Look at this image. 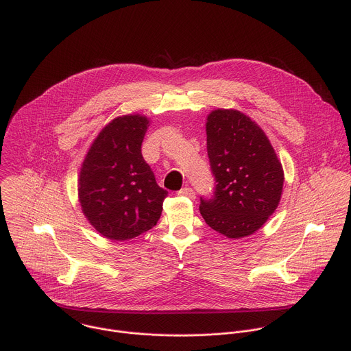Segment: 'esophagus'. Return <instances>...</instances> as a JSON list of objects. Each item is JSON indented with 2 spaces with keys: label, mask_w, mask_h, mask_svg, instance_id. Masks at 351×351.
<instances>
[{
  "label": "esophagus",
  "mask_w": 351,
  "mask_h": 351,
  "mask_svg": "<svg viewBox=\"0 0 351 351\" xmlns=\"http://www.w3.org/2000/svg\"><path fill=\"white\" fill-rule=\"evenodd\" d=\"M178 194H180V195H184V197H189V198H191V199L195 197V194H194V190H193L191 187H187V186H186V187H183L182 190H179V191H178Z\"/></svg>",
  "instance_id": "obj_1"
}]
</instances>
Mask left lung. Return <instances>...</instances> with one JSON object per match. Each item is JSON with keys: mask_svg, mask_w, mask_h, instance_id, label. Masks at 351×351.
<instances>
[{"mask_svg": "<svg viewBox=\"0 0 351 351\" xmlns=\"http://www.w3.org/2000/svg\"><path fill=\"white\" fill-rule=\"evenodd\" d=\"M206 130L217 184L213 198L202 197L199 213L210 228L229 239L253 234L279 206L282 164L264 130L237 110L211 111Z\"/></svg>", "mask_w": 351, "mask_h": 351, "instance_id": "left-lung-1", "label": "left lung"}]
</instances>
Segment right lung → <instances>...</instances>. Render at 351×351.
Returning a JSON list of instances; mask_svg holds the SVG:
<instances>
[{"instance_id": "right-lung-1", "label": "right lung", "mask_w": 351, "mask_h": 351, "mask_svg": "<svg viewBox=\"0 0 351 351\" xmlns=\"http://www.w3.org/2000/svg\"><path fill=\"white\" fill-rule=\"evenodd\" d=\"M149 119L122 115L91 143L80 168L77 195L82 211L101 236L123 241L157 225L168 191L141 156Z\"/></svg>"}]
</instances>
